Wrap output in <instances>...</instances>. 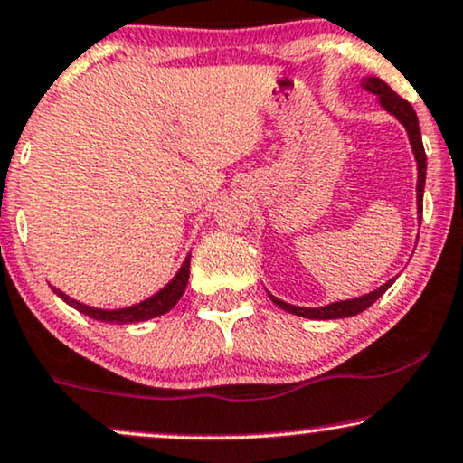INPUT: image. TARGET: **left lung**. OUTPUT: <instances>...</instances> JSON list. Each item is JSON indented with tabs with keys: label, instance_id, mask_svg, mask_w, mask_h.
<instances>
[{
	"label": "left lung",
	"instance_id": "1",
	"mask_svg": "<svg viewBox=\"0 0 463 463\" xmlns=\"http://www.w3.org/2000/svg\"><path fill=\"white\" fill-rule=\"evenodd\" d=\"M362 86H364L369 92L377 94L382 108L386 111H391L394 118H397L401 125L405 127V131H408L411 150H414L416 164H419V183H416V200H419V203H416V204H419V220H422V192H425L427 155H425V148H422L419 116H416L414 108H411V105L405 101V99H401L399 94L394 92L386 81L380 80V77H366V80H362ZM392 282L394 280H388L386 285L375 288V291L362 295V298L345 299V302H334V304L321 306V308H299V306L282 302V299L274 298V295H269V298H271V302L280 306L282 310H287V313L298 315V317H306V319H343V317H354V315L362 313V310L369 308V306L375 302V299H380L382 295L392 287Z\"/></svg>",
	"mask_w": 463,
	"mask_h": 463
}]
</instances>
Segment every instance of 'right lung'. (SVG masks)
Here are the masks:
<instances>
[{"label":"right lung","mask_w":463,"mask_h":463,"mask_svg":"<svg viewBox=\"0 0 463 463\" xmlns=\"http://www.w3.org/2000/svg\"><path fill=\"white\" fill-rule=\"evenodd\" d=\"M187 280H189V256L185 259V263H183L181 269H178V274L172 278L168 285L161 288L159 293H155L153 298L144 299V302H140V304L129 306V308H118V310L92 308V306L75 302V299H71L69 295L58 291V288H53V287L52 288L60 295V298L64 299L66 304H71L72 308L80 310V313H83V315H88L90 319H97V321H103V323H118V326H122V323L148 321V319H155V317L168 313V310H172V306H175L178 299H181V295L185 293Z\"/></svg>","instance_id":"right-lung-1"}]
</instances>
